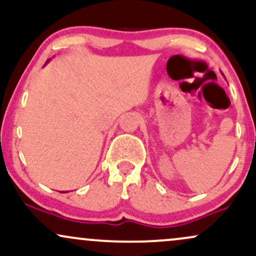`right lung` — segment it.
<instances>
[{
    "instance_id": "1",
    "label": "right lung",
    "mask_w": 256,
    "mask_h": 256,
    "mask_svg": "<svg viewBox=\"0 0 256 256\" xmlns=\"http://www.w3.org/2000/svg\"><path fill=\"white\" fill-rule=\"evenodd\" d=\"M48 62H49V60H48V61H46V64H48Z\"/></svg>"
}]
</instances>
